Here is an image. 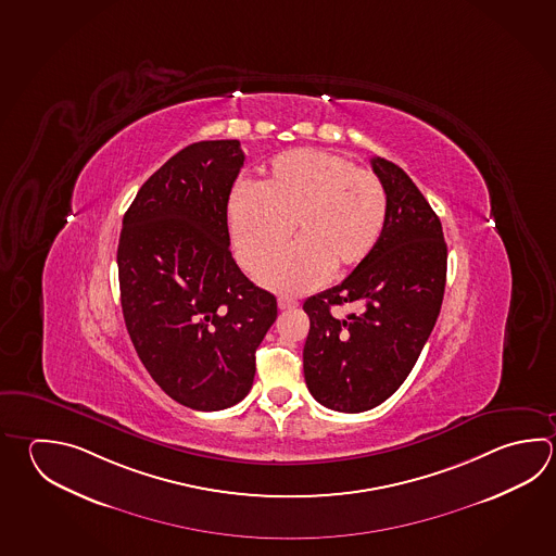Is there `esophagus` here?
<instances>
[{"mask_svg":"<svg viewBox=\"0 0 556 556\" xmlns=\"http://www.w3.org/2000/svg\"><path fill=\"white\" fill-rule=\"evenodd\" d=\"M279 311H293V308H296L299 306V303L296 301H291V299H285V296H281L279 299Z\"/></svg>","mask_w":556,"mask_h":556,"instance_id":"1","label":"esophagus"}]
</instances>
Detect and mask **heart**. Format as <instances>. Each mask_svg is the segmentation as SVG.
Segmentation results:
<instances>
[{
	"instance_id": "obj_1",
	"label": "heart",
	"mask_w": 556,
	"mask_h": 556,
	"mask_svg": "<svg viewBox=\"0 0 556 556\" xmlns=\"http://www.w3.org/2000/svg\"><path fill=\"white\" fill-rule=\"evenodd\" d=\"M388 220V192L378 175L323 149H296L271 161L257 187L238 185L228 224L241 265L279 293L315 289L330 271L344 275L376 250Z\"/></svg>"
}]
</instances>
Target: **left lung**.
<instances>
[{
    "label": "left lung",
    "instance_id": "1",
    "mask_svg": "<svg viewBox=\"0 0 556 556\" xmlns=\"http://www.w3.org/2000/svg\"><path fill=\"white\" fill-rule=\"evenodd\" d=\"M388 192V220L376 250L340 285L306 299L311 330L303 369L311 395L328 409L362 413L407 379L439 318L446 285V241L439 216L409 175L371 159ZM356 303L336 319L332 305Z\"/></svg>",
    "mask_w": 556,
    "mask_h": 556
}]
</instances>
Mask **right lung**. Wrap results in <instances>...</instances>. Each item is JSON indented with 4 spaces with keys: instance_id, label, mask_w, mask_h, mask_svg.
<instances>
[{
    "instance_id": "right-lung-1",
    "label": "right lung",
    "mask_w": 556,
    "mask_h": 556,
    "mask_svg": "<svg viewBox=\"0 0 556 556\" xmlns=\"http://www.w3.org/2000/svg\"><path fill=\"white\" fill-rule=\"evenodd\" d=\"M238 139L199 141L147 178L127 208L117 273L127 332L149 376L180 405L222 410L250 393L277 301L230 252Z\"/></svg>"
}]
</instances>
